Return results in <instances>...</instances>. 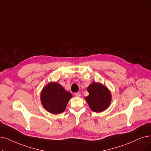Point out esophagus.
<instances>
[{"instance_id":"esophagus-1","label":"esophagus","mask_w":151,"mask_h":151,"mask_svg":"<svg viewBox=\"0 0 151 151\" xmlns=\"http://www.w3.org/2000/svg\"><path fill=\"white\" fill-rule=\"evenodd\" d=\"M74 95L76 96H81V93L80 92H76V93H74Z\"/></svg>"}]
</instances>
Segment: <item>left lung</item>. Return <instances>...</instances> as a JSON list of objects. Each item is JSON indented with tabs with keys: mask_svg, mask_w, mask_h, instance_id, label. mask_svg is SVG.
Masks as SVG:
<instances>
[{
	"mask_svg": "<svg viewBox=\"0 0 151 151\" xmlns=\"http://www.w3.org/2000/svg\"><path fill=\"white\" fill-rule=\"evenodd\" d=\"M89 95L86 100L91 110L95 112L104 111L111 101V93L107 87L100 83L93 82L87 87Z\"/></svg>",
	"mask_w": 151,
	"mask_h": 151,
	"instance_id": "1",
	"label": "left lung"
}]
</instances>
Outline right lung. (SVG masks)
<instances>
[{
  "mask_svg": "<svg viewBox=\"0 0 151 151\" xmlns=\"http://www.w3.org/2000/svg\"><path fill=\"white\" fill-rule=\"evenodd\" d=\"M71 93L56 82H51L42 90L41 100L45 109L53 114L63 113L69 100L72 98Z\"/></svg>",
  "mask_w": 151,
  "mask_h": 151,
  "instance_id": "obj_1",
  "label": "right lung"
}]
</instances>
